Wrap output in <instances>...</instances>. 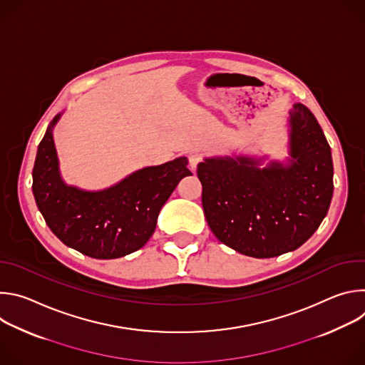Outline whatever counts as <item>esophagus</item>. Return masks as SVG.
Listing matches in <instances>:
<instances>
[{
	"mask_svg": "<svg viewBox=\"0 0 365 365\" xmlns=\"http://www.w3.org/2000/svg\"><path fill=\"white\" fill-rule=\"evenodd\" d=\"M200 162H202V154H199V153H192V154L189 155V165H190V169H192V170H195Z\"/></svg>",
	"mask_w": 365,
	"mask_h": 365,
	"instance_id": "34e87169",
	"label": "esophagus"
}]
</instances>
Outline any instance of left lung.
<instances>
[{"mask_svg":"<svg viewBox=\"0 0 365 365\" xmlns=\"http://www.w3.org/2000/svg\"><path fill=\"white\" fill-rule=\"evenodd\" d=\"M289 158L257 168L242 155L197 165L203 212L214 235L255 258L294 251L319 228L334 193L331 147L303 103L289 111Z\"/></svg>","mask_w":365,"mask_h":365,"instance_id":"obj_1","label":"left lung"}]
</instances>
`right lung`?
<instances>
[{"label": "right lung", "mask_w": 365, "mask_h": 365, "mask_svg": "<svg viewBox=\"0 0 365 365\" xmlns=\"http://www.w3.org/2000/svg\"><path fill=\"white\" fill-rule=\"evenodd\" d=\"M61 117L48 124L33 169V195L46 224L65 245L92 258H120L140 250L175 187L192 175L187 159L143 168L107 189L85 190L61 175L53 140Z\"/></svg>", "instance_id": "obj_1"}]
</instances>
